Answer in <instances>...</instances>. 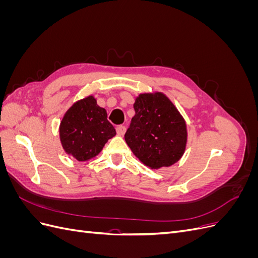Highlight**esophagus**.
<instances>
[{
    "instance_id": "1",
    "label": "esophagus",
    "mask_w": 258,
    "mask_h": 258,
    "mask_svg": "<svg viewBox=\"0 0 258 258\" xmlns=\"http://www.w3.org/2000/svg\"><path fill=\"white\" fill-rule=\"evenodd\" d=\"M117 135L118 136H123L124 132H126V126H122V124H119V126L116 127Z\"/></svg>"
}]
</instances>
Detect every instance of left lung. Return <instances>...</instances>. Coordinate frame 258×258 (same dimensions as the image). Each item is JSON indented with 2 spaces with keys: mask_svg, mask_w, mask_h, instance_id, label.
I'll return each mask as SVG.
<instances>
[{
  "mask_svg": "<svg viewBox=\"0 0 258 258\" xmlns=\"http://www.w3.org/2000/svg\"><path fill=\"white\" fill-rule=\"evenodd\" d=\"M124 140L131 151L152 169L170 167L181 159L187 142L186 123L161 92L142 93L134 104Z\"/></svg>",
  "mask_w": 258,
  "mask_h": 258,
  "instance_id": "8db88e82",
  "label": "left lung"
}]
</instances>
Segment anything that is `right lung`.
<instances>
[{"label": "right lung", "instance_id": "right-lung-1", "mask_svg": "<svg viewBox=\"0 0 258 258\" xmlns=\"http://www.w3.org/2000/svg\"><path fill=\"white\" fill-rule=\"evenodd\" d=\"M59 132L66 153L79 161L96 157L116 135L113 124L107 120L106 111L97 104L92 96L77 101L69 108Z\"/></svg>", "mask_w": 258, "mask_h": 258}]
</instances>
